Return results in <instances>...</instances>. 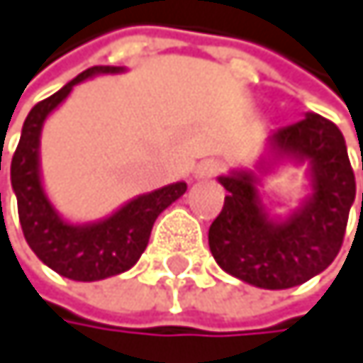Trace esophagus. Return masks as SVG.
Masks as SVG:
<instances>
[{"label":"esophagus","mask_w":363,"mask_h":363,"mask_svg":"<svg viewBox=\"0 0 363 363\" xmlns=\"http://www.w3.org/2000/svg\"><path fill=\"white\" fill-rule=\"evenodd\" d=\"M221 163L215 161V159H206L202 163H198V167L194 169V178L196 180H211L217 172H219Z\"/></svg>","instance_id":"34e87169"}]
</instances>
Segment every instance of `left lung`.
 <instances>
[{
    "mask_svg": "<svg viewBox=\"0 0 363 363\" xmlns=\"http://www.w3.org/2000/svg\"><path fill=\"white\" fill-rule=\"evenodd\" d=\"M284 162L306 165L308 191L295 209L273 216L259 189ZM217 180L228 196L208 228V247L232 277L267 291L293 289L338 256L355 202V176L333 122L310 111L301 122L269 133L252 169H230Z\"/></svg>",
    "mask_w": 363,
    "mask_h": 363,
    "instance_id": "8db88e82",
    "label": "left lung"
}]
</instances>
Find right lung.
I'll list each match as a JSON object with an SVG mask.
<instances>
[{"instance_id":"right-lung-1","label":"right lung","mask_w":363,"mask_h":363,"mask_svg":"<svg viewBox=\"0 0 363 363\" xmlns=\"http://www.w3.org/2000/svg\"><path fill=\"white\" fill-rule=\"evenodd\" d=\"M124 70V66H92L53 96L34 105L23 122L10 165V183L25 241L49 269L74 281H99L131 269L148 245L157 217L187 191L185 180H178L140 194L113 213L86 223L66 219L49 200L40 172V135L47 118L68 99L77 84Z\"/></svg>"}]
</instances>
